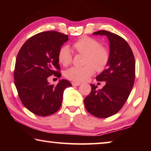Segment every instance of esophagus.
I'll return each mask as SVG.
<instances>
[{"label":"esophagus","mask_w":151,"mask_h":151,"mask_svg":"<svg viewBox=\"0 0 151 151\" xmlns=\"http://www.w3.org/2000/svg\"><path fill=\"white\" fill-rule=\"evenodd\" d=\"M81 83L80 82H72V85L73 86H80Z\"/></svg>","instance_id":"obj_1"}]
</instances>
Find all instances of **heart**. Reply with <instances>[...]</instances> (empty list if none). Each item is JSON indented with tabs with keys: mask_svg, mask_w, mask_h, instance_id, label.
I'll return each instance as SVG.
<instances>
[{
	"mask_svg": "<svg viewBox=\"0 0 151 151\" xmlns=\"http://www.w3.org/2000/svg\"><path fill=\"white\" fill-rule=\"evenodd\" d=\"M74 49L80 53L85 54L83 67H72L65 71V76L71 81L80 82L85 81L92 76L94 68L101 71L107 67L110 60V52L106 47L100 45L96 39L83 37L73 43ZM59 63L63 66L69 65L72 61V53L69 47L63 45L58 55Z\"/></svg>",
	"mask_w": 151,
	"mask_h": 151,
	"instance_id": "obj_1",
	"label": "heart"
}]
</instances>
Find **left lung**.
Here are the masks:
<instances>
[{"label":"left lung","mask_w":151,"mask_h":151,"mask_svg":"<svg viewBox=\"0 0 151 151\" xmlns=\"http://www.w3.org/2000/svg\"><path fill=\"white\" fill-rule=\"evenodd\" d=\"M93 35L106 36L109 41L110 60L107 68L96 76L106 82L102 89L90 84L91 91L84 100L87 111L100 118L112 116L127 102L135 77V61L131 47L124 39L113 33L101 30Z\"/></svg>","instance_id":"left-lung-1"}]
</instances>
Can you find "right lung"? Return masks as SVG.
I'll return each mask as SVG.
<instances>
[{"instance_id": "right-lung-1", "label": "right lung", "mask_w": 151, "mask_h": 151, "mask_svg": "<svg viewBox=\"0 0 151 151\" xmlns=\"http://www.w3.org/2000/svg\"><path fill=\"white\" fill-rule=\"evenodd\" d=\"M55 31L37 34L24 42L16 57L14 77L18 96L24 106L39 116H48L60 108L63 93L71 84L60 80L56 86L49 76L60 78L58 51L69 40Z\"/></svg>"}]
</instances>
